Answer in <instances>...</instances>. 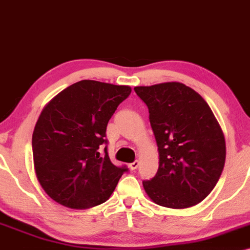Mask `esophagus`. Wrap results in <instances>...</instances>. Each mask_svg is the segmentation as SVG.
<instances>
[{
  "label": "esophagus",
  "instance_id": "34e87169",
  "mask_svg": "<svg viewBox=\"0 0 250 250\" xmlns=\"http://www.w3.org/2000/svg\"><path fill=\"white\" fill-rule=\"evenodd\" d=\"M138 165H139V162L134 161L133 163H131V164H128V167H130L131 170H136L137 167H138Z\"/></svg>",
  "mask_w": 250,
  "mask_h": 250
}]
</instances>
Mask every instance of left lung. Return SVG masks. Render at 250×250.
I'll return each instance as SVG.
<instances>
[{"label":"left lung","instance_id":"left-lung-1","mask_svg":"<svg viewBox=\"0 0 250 250\" xmlns=\"http://www.w3.org/2000/svg\"><path fill=\"white\" fill-rule=\"evenodd\" d=\"M146 104L159 153V167L145 192L158 206L186 209L212 191L226 162V139L211 108L182 83L137 86Z\"/></svg>","mask_w":250,"mask_h":250}]
</instances>
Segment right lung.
<instances>
[{"mask_svg":"<svg viewBox=\"0 0 250 250\" xmlns=\"http://www.w3.org/2000/svg\"><path fill=\"white\" fill-rule=\"evenodd\" d=\"M130 86L81 80L55 95L33 132L39 183L52 200L71 209H88L110 198L126 167H118L99 147L118 105Z\"/></svg>","mask_w":250,"mask_h":250,"instance_id":"1","label":"right lung"}]
</instances>
